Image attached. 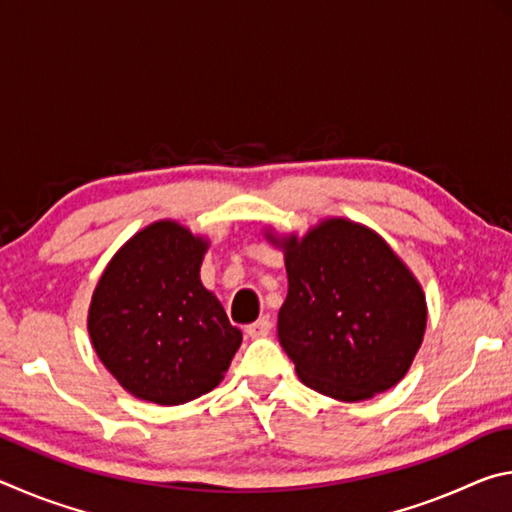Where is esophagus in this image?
<instances>
[{
  "label": "esophagus",
  "instance_id": "esophagus-1",
  "mask_svg": "<svg viewBox=\"0 0 512 512\" xmlns=\"http://www.w3.org/2000/svg\"><path fill=\"white\" fill-rule=\"evenodd\" d=\"M271 327H273L271 318L262 316V318H257L253 325L246 327V334L250 336V339H264V336L271 334Z\"/></svg>",
  "mask_w": 512,
  "mask_h": 512
}]
</instances>
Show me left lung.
Instances as JSON below:
<instances>
[{
	"label": "left lung",
	"instance_id": "1",
	"mask_svg": "<svg viewBox=\"0 0 512 512\" xmlns=\"http://www.w3.org/2000/svg\"><path fill=\"white\" fill-rule=\"evenodd\" d=\"M282 250L289 291L277 339L300 381L339 402H363L409 372L427 329L422 284L368 225L327 216L298 237L264 230Z\"/></svg>",
	"mask_w": 512,
	"mask_h": 512
}]
</instances>
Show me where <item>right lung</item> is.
I'll list each match as a JSON object with an SVG mask.
<instances>
[{
    "instance_id": "1",
    "label": "right lung",
    "mask_w": 512,
    "mask_h": 512,
    "mask_svg": "<svg viewBox=\"0 0 512 512\" xmlns=\"http://www.w3.org/2000/svg\"><path fill=\"white\" fill-rule=\"evenodd\" d=\"M210 239L162 219L146 225L103 268L88 309L92 348L137 400L178 406L225 377L241 332L201 282Z\"/></svg>"
}]
</instances>
